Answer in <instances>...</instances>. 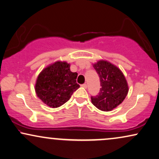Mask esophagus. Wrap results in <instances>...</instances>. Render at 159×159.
Instances as JSON below:
<instances>
[{
	"label": "esophagus",
	"mask_w": 159,
	"mask_h": 159,
	"mask_svg": "<svg viewBox=\"0 0 159 159\" xmlns=\"http://www.w3.org/2000/svg\"><path fill=\"white\" fill-rule=\"evenodd\" d=\"M81 86H82V87H83V88H85V89L87 88V85H86V84H82Z\"/></svg>",
	"instance_id": "34e87169"
}]
</instances>
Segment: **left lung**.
<instances>
[{"label": "left lung", "mask_w": 159, "mask_h": 159, "mask_svg": "<svg viewBox=\"0 0 159 159\" xmlns=\"http://www.w3.org/2000/svg\"><path fill=\"white\" fill-rule=\"evenodd\" d=\"M100 80L98 95L91 97L92 104L102 111H111L118 106L129 92L127 81L121 70L111 62L99 60L93 65Z\"/></svg>", "instance_id": "obj_1"}]
</instances>
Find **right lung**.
Returning <instances> with one entry per match:
<instances>
[{
  "instance_id": "obj_1",
  "label": "right lung",
  "mask_w": 159,
  "mask_h": 159,
  "mask_svg": "<svg viewBox=\"0 0 159 159\" xmlns=\"http://www.w3.org/2000/svg\"><path fill=\"white\" fill-rule=\"evenodd\" d=\"M70 65L57 61L48 65L38 76L35 90L43 103L52 108L65 104L80 87L76 83L78 73L70 69Z\"/></svg>"
}]
</instances>
